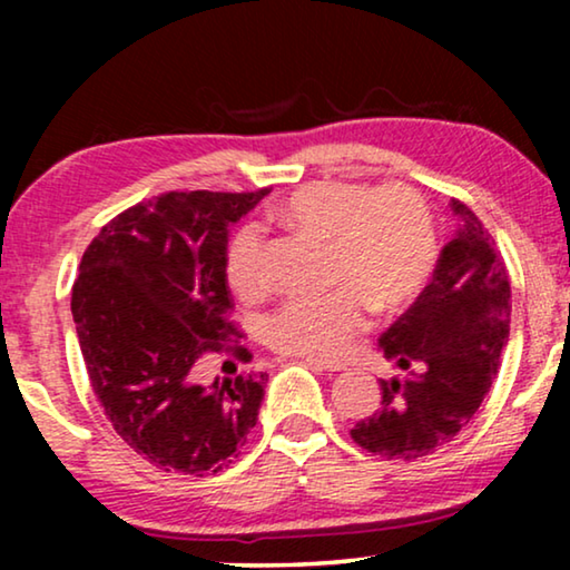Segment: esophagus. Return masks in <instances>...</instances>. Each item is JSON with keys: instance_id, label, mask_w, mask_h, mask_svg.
Wrapping results in <instances>:
<instances>
[{"instance_id": "esophagus-1", "label": "esophagus", "mask_w": 570, "mask_h": 570, "mask_svg": "<svg viewBox=\"0 0 570 570\" xmlns=\"http://www.w3.org/2000/svg\"><path fill=\"white\" fill-rule=\"evenodd\" d=\"M298 357V361H303V363H308V365H318V368H324V371H345L347 365L342 363V361H326V357H314V355H295Z\"/></svg>"}]
</instances>
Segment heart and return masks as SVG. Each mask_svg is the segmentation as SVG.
I'll return each instance as SVG.
<instances>
[{
    "label": "heart",
    "instance_id": "obj_1",
    "mask_svg": "<svg viewBox=\"0 0 570 570\" xmlns=\"http://www.w3.org/2000/svg\"><path fill=\"white\" fill-rule=\"evenodd\" d=\"M275 213L287 225L330 238V277L340 287L285 301L267 322L277 350L295 355H334L373 308H396L415 298L435 262L431 209L410 186L368 189L361 184L318 181L293 191ZM225 275L238 295L267 291L262 230L246 225L230 240Z\"/></svg>",
    "mask_w": 570,
    "mask_h": 570
}]
</instances>
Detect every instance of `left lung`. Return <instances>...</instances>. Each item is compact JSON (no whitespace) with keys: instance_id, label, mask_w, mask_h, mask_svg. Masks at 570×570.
<instances>
[{"instance_id":"obj_1","label":"left lung","mask_w":570,"mask_h":570,"mask_svg":"<svg viewBox=\"0 0 570 570\" xmlns=\"http://www.w3.org/2000/svg\"><path fill=\"white\" fill-rule=\"evenodd\" d=\"M454 238L431 285L381 334L396 373L379 379L381 407L355 423L353 441L384 459L433 454L470 423L509 345L511 285L495 240L462 202H449Z\"/></svg>"}]
</instances>
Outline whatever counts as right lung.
Here are the masks:
<instances>
[{
    "mask_svg": "<svg viewBox=\"0 0 570 570\" xmlns=\"http://www.w3.org/2000/svg\"><path fill=\"white\" fill-rule=\"evenodd\" d=\"M264 194H160L114 217L82 254L72 318L92 392L124 443L166 472H220L259 417L267 373L213 384L194 373L236 334L225 322L228 230Z\"/></svg>",
    "mask_w": 570,
    "mask_h": 570,
    "instance_id": "right-lung-1",
    "label": "right lung"
}]
</instances>
